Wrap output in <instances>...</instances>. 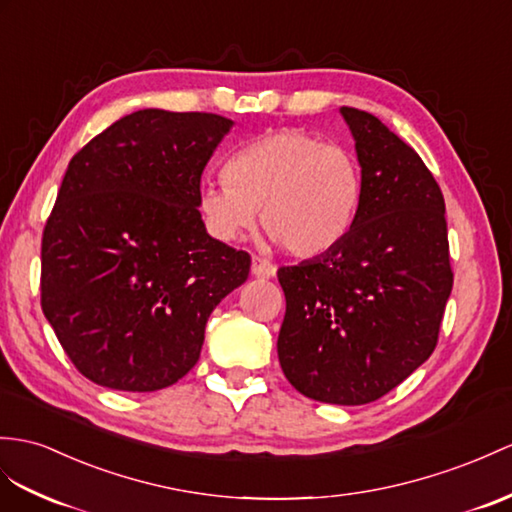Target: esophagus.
Returning a JSON list of instances; mask_svg holds the SVG:
<instances>
[{"label": "esophagus", "instance_id": "34e87169", "mask_svg": "<svg viewBox=\"0 0 512 512\" xmlns=\"http://www.w3.org/2000/svg\"><path fill=\"white\" fill-rule=\"evenodd\" d=\"M252 273L254 276H276V265L271 263V260L263 258V256H254L252 258Z\"/></svg>", "mask_w": 512, "mask_h": 512}]
</instances>
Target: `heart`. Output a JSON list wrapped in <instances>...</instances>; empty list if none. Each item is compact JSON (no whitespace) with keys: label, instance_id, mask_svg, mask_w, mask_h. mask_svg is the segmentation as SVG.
Returning a JSON list of instances; mask_svg holds the SVG:
<instances>
[{"label":"heart","instance_id":"obj_1","mask_svg":"<svg viewBox=\"0 0 512 512\" xmlns=\"http://www.w3.org/2000/svg\"><path fill=\"white\" fill-rule=\"evenodd\" d=\"M363 176L341 145L280 128L241 145L226 162V180L206 182L199 210L221 241H241L260 221L289 254L315 258L339 245L356 223Z\"/></svg>","mask_w":512,"mask_h":512}]
</instances>
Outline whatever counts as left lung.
<instances>
[{"instance_id": "obj_1", "label": "left lung", "mask_w": 512, "mask_h": 512, "mask_svg": "<svg viewBox=\"0 0 512 512\" xmlns=\"http://www.w3.org/2000/svg\"><path fill=\"white\" fill-rule=\"evenodd\" d=\"M363 167L352 230L330 252L280 267L286 313L278 358L310 400H380L439 341L454 271L439 182L371 112L341 108Z\"/></svg>"}]
</instances>
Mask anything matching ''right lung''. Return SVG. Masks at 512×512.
<instances>
[{
  "instance_id": "1",
  "label": "right lung",
  "mask_w": 512,
  "mask_h": 512,
  "mask_svg": "<svg viewBox=\"0 0 512 512\" xmlns=\"http://www.w3.org/2000/svg\"><path fill=\"white\" fill-rule=\"evenodd\" d=\"M232 121L147 108L71 158L41 243V308L84 378L165 389L199 360L213 308L252 258L213 239L199 180Z\"/></svg>"
}]
</instances>
